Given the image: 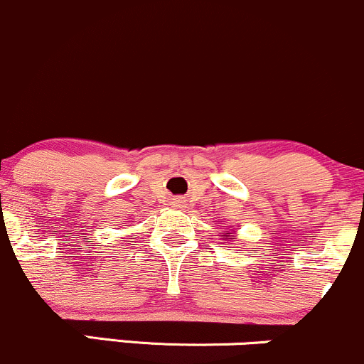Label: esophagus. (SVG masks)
I'll use <instances>...</instances> for the list:
<instances>
[{"mask_svg": "<svg viewBox=\"0 0 364 364\" xmlns=\"http://www.w3.org/2000/svg\"><path fill=\"white\" fill-rule=\"evenodd\" d=\"M170 204H171V206H173V208H183V204H186V201H183L182 198H173V199H171V201H170Z\"/></svg>", "mask_w": 364, "mask_h": 364, "instance_id": "1", "label": "esophagus"}]
</instances>
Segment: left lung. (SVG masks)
Wrapping results in <instances>:
<instances>
[{
    "instance_id": "obj_1",
    "label": "left lung",
    "mask_w": 364,
    "mask_h": 364,
    "mask_svg": "<svg viewBox=\"0 0 364 364\" xmlns=\"http://www.w3.org/2000/svg\"><path fill=\"white\" fill-rule=\"evenodd\" d=\"M225 239H234V235H228V234H225V235H223V240H225Z\"/></svg>"
}]
</instances>
